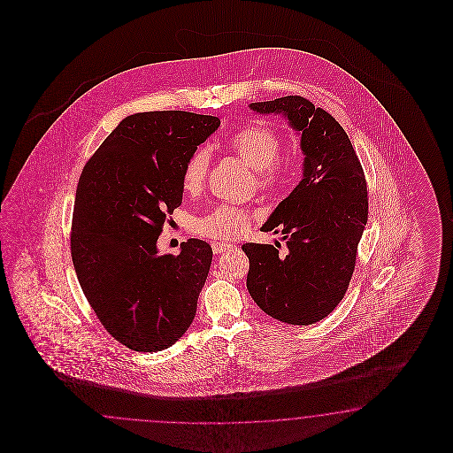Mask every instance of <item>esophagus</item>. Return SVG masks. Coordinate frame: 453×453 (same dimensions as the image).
Listing matches in <instances>:
<instances>
[{
    "label": "esophagus",
    "mask_w": 453,
    "mask_h": 453,
    "mask_svg": "<svg viewBox=\"0 0 453 453\" xmlns=\"http://www.w3.org/2000/svg\"><path fill=\"white\" fill-rule=\"evenodd\" d=\"M233 249V244H227V242H212V250L214 254H222V252H227Z\"/></svg>",
    "instance_id": "obj_1"
}]
</instances>
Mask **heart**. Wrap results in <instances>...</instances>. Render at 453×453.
Masks as SVG:
<instances>
[{"instance_id": "b5f03b06", "label": "heart", "mask_w": 453, "mask_h": 453, "mask_svg": "<svg viewBox=\"0 0 453 453\" xmlns=\"http://www.w3.org/2000/svg\"><path fill=\"white\" fill-rule=\"evenodd\" d=\"M227 150L252 167L256 186L264 192L280 189L294 171V163L280 156V137L262 124H247L237 129L226 142ZM211 154L199 148L188 157L180 173V186L188 194H197L206 184ZM252 216L246 209L219 204L194 220V231L207 239L231 241L246 233Z\"/></svg>"}]
</instances>
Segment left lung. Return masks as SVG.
<instances>
[{"instance_id": "left-lung-1", "label": "left lung", "mask_w": 453, "mask_h": 453, "mask_svg": "<svg viewBox=\"0 0 453 453\" xmlns=\"http://www.w3.org/2000/svg\"><path fill=\"white\" fill-rule=\"evenodd\" d=\"M262 114L282 112L301 133L303 179L262 231L280 244L247 242V290L267 316L309 326L342 301L356 269L357 246L369 218L367 180L352 142L335 118L303 96L252 103Z\"/></svg>"}]
</instances>
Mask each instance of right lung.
<instances>
[{
	"label": "right lung",
	"mask_w": 453,
	"mask_h": 453,
	"mask_svg": "<svg viewBox=\"0 0 453 453\" xmlns=\"http://www.w3.org/2000/svg\"><path fill=\"white\" fill-rule=\"evenodd\" d=\"M219 124L188 111L131 114L82 167L71 257L99 322L131 350H165L196 316L212 249L189 239L159 256L156 242L180 206L182 167Z\"/></svg>",
	"instance_id": "1"
}]
</instances>
